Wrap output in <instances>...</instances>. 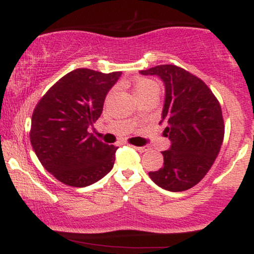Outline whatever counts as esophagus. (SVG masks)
Listing matches in <instances>:
<instances>
[{
  "label": "esophagus",
  "mask_w": 254,
  "mask_h": 254,
  "mask_svg": "<svg viewBox=\"0 0 254 254\" xmlns=\"http://www.w3.org/2000/svg\"><path fill=\"white\" fill-rule=\"evenodd\" d=\"M133 148H135L136 150H138L139 153H144V151H147V150H148L147 148H145V147H133Z\"/></svg>",
  "instance_id": "esophagus-1"
}]
</instances>
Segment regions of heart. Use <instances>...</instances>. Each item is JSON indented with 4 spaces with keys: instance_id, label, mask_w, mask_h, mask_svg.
I'll return each instance as SVG.
<instances>
[{
    "instance_id": "heart-1",
    "label": "heart",
    "mask_w": 254,
    "mask_h": 254,
    "mask_svg": "<svg viewBox=\"0 0 254 254\" xmlns=\"http://www.w3.org/2000/svg\"><path fill=\"white\" fill-rule=\"evenodd\" d=\"M159 92L160 84L151 78H138L133 86V93H135L137 100H141L149 95H157Z\"/></svg>"
}]
</instances>
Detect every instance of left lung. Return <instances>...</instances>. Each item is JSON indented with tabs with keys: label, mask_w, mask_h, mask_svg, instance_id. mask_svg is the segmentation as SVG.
Segmentation results:
<instances>
[{
	"label": "left lung",
	"mask_w": 254,
	"mask_h": 254,
	"mask_svg": "<svg viewBox=\"0 0 254 254\" xmlns=\"http://www.w3.org/2000/svg\"><path fill=\"white\" fill-rule=\"evenodd\" d=\"M142 75H155L165 84V104L160 124L171 147L161 151L164 166L149 172L164 190L180 192L197 185L214 164L224 136L220 103L200 78L180 66L162 64Z\"/></svg>",
	"instance_id": "1"
}]
</instances>
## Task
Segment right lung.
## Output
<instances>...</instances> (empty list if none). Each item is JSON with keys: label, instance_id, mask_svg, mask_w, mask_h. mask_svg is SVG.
Listing matches in <instances>:
<instances>
[{"label": "right lung", "instance_id": "add662e5", "mask_svg": "<svg viewBox=\"0 0 254 254\" xmlns=\"http://www.w3.org/2000/svg\"><path fill=\"white\" fill-rule=\"evenodd\" d=\"M121 71L110 74L75 69L57 81L40 99L30 131L34 153L49 173L65 185L84 188L112 170L115 145L88 132L103 113L104 101Z\"/></svg>", "mask_w": 254, "mask_h": 254}]
</instances>
